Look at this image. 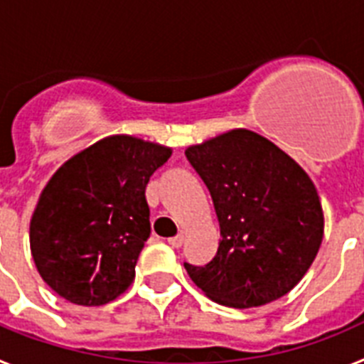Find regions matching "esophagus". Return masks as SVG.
Here are the masks:
<instances>
[{
	"instance_id": "esophagus-1",
	"label": "esophagus",
	"mask_w": 364,
	"mask_h": 364,
	"mask_svg": "<svg viewBox=\"0 0 364 364\" xmlns=\"http://www.w3.org/2000/svg\"><path fill=\"white\" fill-rule=\"evenodd\" d=\"M167 242L171 244L173 247H180L182 244H184V233L176 235V237H171V239H167Z\"/></svg>"
}]
</instances>
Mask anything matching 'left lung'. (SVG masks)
I'll use <instances>...</instances> for the list:
<instances>
[{"mask_svg":"<svg viewBox=\"0 0 364 364\" xmlns=\"http://www.w3.org/2000/svg\"><path fill=\"white\" fill-rule=\"evenodd\" d=\"M213 198L217 255L184 268L211 301L262 306L299 284L319 252L324 215L308 173L268 138L231 129L186 149Z\"/></svg>","mask_w":364,"mask_h":364,"instance_id":"1","label":"left lung"}]
</instances>
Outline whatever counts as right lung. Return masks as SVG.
<instances>
[{
	"mask_svg": "<svg viewBox=\"0 0 364 364\" xmlns=\"http://www.w3.org/2000/svg\"><path fill=\"white\" fill-rule=\"evenodd\" d=\"M171 147L112 134L58 167L31 218V253L41 279L80 306H102L134 281L149 239V176Z\"/></svg>",
	"mask_w": 364,
	"mask_h": 364,
	"instance_id": "right-lung-1",
	"label": "right lung"
}]
</instances>
